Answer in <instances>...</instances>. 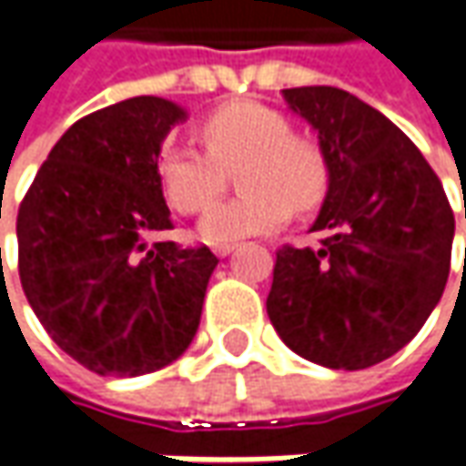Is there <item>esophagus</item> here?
<instances>
[{
    "label": "esophagus",
    "instance_id": "34e87169",
    "mask_svg": "<svg viewBox=\"0 0 466 466\" xmlns=\"http://www.w3.org/2000/svg\"><path fill=\"white\" fill-rule=\"evenodd\" d=\"M233 248H236V243H215V254L218 257H228Z\"/></svg>",
    "mask_w": 466,
    "mask_h": 466
}]
</instances>
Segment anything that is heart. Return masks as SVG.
Segmentation results:
<instances>
[{"instance_id": "b5f03b06", "label": "heart", "mask_w": 466, "mask_h": 466, "mask_svg": "<svg viewBox=\"0 0 466 466\" xmlns=\"http://www.w3.org/2000/svg\"><path fill=\"white\" fill-rule=\"evenodd\" d=\"M207 150L168 142L157 157L160 187L170 205L197 215L227 186V173L242 166L238 198L210 208L199 223L207 241H236L269 233L290 218V209L311 212L329 191L331 170L324 147L296 135L282 111L241 100L202 118Z\"/></svg>"}]
</instances>
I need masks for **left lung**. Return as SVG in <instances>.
<instances>
[{
	"label": "left lung",
	"instance_id": "1",
	"mask_svg": "<svg viewBox=\"0 0 466 466\" xmlns=\"http://www.w3.org/2000/svg\"><path fill=\"white\" fill-rule=\"evenodd\" d=\"M282 96L319 132L331 181L311 228L321 246L278 248L267 313L300 358L363 370L402 350L436 309L454 212L436 170L384 114L327 85Z\"/></svg>",
	"mask_w": 466,
	"mask_h": 466
}]
</instances>
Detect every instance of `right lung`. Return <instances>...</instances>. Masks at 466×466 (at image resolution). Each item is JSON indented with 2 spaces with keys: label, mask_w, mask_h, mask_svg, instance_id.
I'll use <instances>...</instances> for the list:
<instances>
[{
  "label": "right lung",
  "mask_w": 466,
  "mask_h": 466,
  "mask_svg": "<svg viewBox=\"0 0 466 466\" xmlns=\"http://www.w3.org/2000/svg\"><path fill=\"white\" fill-rule=\"evenodd\" d=\"M176 103L121 100L75 121L17 209V269L48 337L98 376H142L191 345L218 257L170 230L157 157Z\"/></svg>",
  "instance_id": "1"
}]
</instances>
